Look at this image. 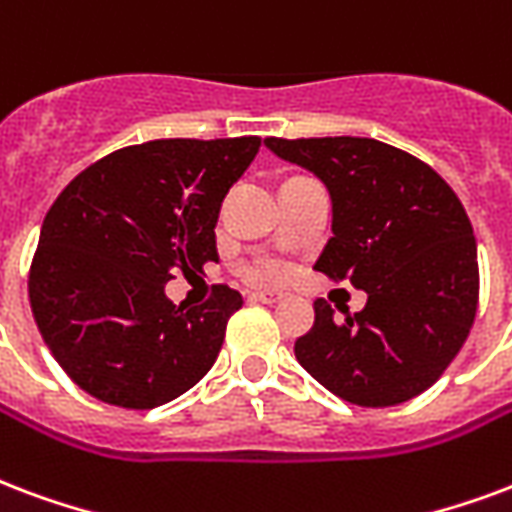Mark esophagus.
<instances>
[{
    "label": "esophagus",
    "mask_w": 512,
    "mask_h": 512,
    "mask_svg": "<svg viewBox=\"0 0 512 512\" xmlns=\"http://www.w3.org/2000/svg\"><path fill=\"white\" fill-rule=\"evenodd\" d=\"M249 298H252V301H260V304H279L285 295L276 293V290H255Z\"/></svg>",
    "instance_id": "esophagus-1"
}]
</instances>
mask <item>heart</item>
Segmentation results:
<instances>
[{
  "instance_id": "heart-1",
  "label": "heart",
  "mask_w": 512,
  "mask_h": 512,
  "mask_svg": "<svg viewBox=\"0 0 512 512\" xmlns=\"http://www.w3.org/2000/svg\"><path fill=\"white\" fill-rule=\"evenodd\" d=\"M257 274L263 276V279H282V276H285V266H279V263H266V266H260Z\"/></svg>"
}]
</instances>
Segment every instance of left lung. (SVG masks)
<instances>
[{
    "label": "left lung",
    "instance_id": "left-lung-1",
    "mask_svg": "<svg viewBox=\"0 0 512 512\" xmlns=\"http://www.w3.org/2000/svg\"><path fill=\"white\" fill-rule=\"evenodd\" d=\"M276 157L312 170L333 200V238L314 268L369 295L314 325L295 358L358 407H393L442 377L478 314V246L467 211L437 170L374 138H266Z\"/></svg>",
    "mask_w": 512,
    "mask_h": 512
}]
</instances>
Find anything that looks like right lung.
Wrapping results in <instances>:
<instances>
[{"label": "right lung", "mask_w": 512, "mask_h": 512, "mask_svg": "<svg viewBox=\"0 0 512 512\" xmlns=\"http://www.w3.org/2000/svg\"><path fill=\"white\" fill-rule=\"evenodd\" d=\"M260 146L257 135L127 146L81 170L48 208L29 304L81 391L151 410L206 377L244 298L214 285L206 304L184 309L165 285L217 263L219 206Z\"/></svg>", "instance_id": "1"}]
</instances>
